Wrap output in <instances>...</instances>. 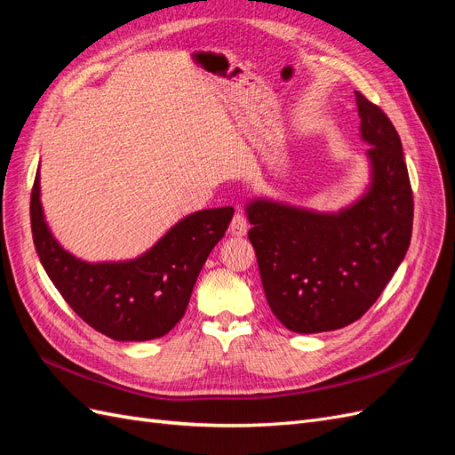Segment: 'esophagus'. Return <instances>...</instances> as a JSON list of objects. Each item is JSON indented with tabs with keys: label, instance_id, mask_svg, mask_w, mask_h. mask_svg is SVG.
Returning <instances> with one entry per match:
<instances>
[{
	"label": "esophagus",
	"instance_id": "1",
	"mask_svg": "<svg viewBox=\"0 0 455 455\" xmlns=\"http://www.w3.org/2000/svg\"><path fill=\"white\" fill-rule=\"evenodd\" d=\"M246 231H249V222H246V216L243 212L233 214V220L229 224V233L235 237H244Z\"/></svg>",
	"mask_w": 455,
	"mask_h": 455
}]
</instances>
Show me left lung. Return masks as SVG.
I'll return each mask as SVG.
<instances>
[{
	"label": "left lung",
	"mask_w": 455,
	"mask_h": 455,
	"mask_svg": "<svg viewBox=\"0 0 455 455\" xmlns=\"http://www.w3.org/2000/svg\"><path fill=\"white\" fill-rule=\"evenodd\" d=\"M370 144L366 196L336 214L256 199L246 206L249 239L273 315L292 332L355 323L374 306L411 239L414 196L401 136L383 109L355 91Z\"/></svg>",
	"instance_id": "obj_1"
}]
</instances>
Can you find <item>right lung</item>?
Here are the masks:
<instances>
[{
    "label": "right lung",
    "mask_w": 455,
    "mask_h": 455,
    "mask_svg": "<svg viewBox=\"0 0 455 455\" xmlns=\"http://www.w3.org/2000/svg\"><path fill=\"white\" fill-rule=\"evenodd\" d=\"M231 216V206L199 211L140 258L87 264L51 235L41 211L39 172L30 197L32 237L49 279L81 319L117 341L161 338L182 319L204 259L224 237Z\"/></svg>",
    "instance_id": "add662e5"
}]
</instances>
